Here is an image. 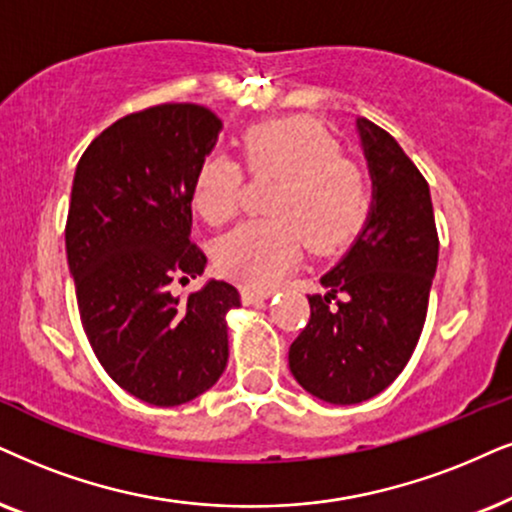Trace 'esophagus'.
<instances>
[{
    "label": "esophagus",
    "instance_id": "esophagus-1",
    "mask_svg": "<svg viewBox=\"0 0 512 512\" xmlns=\"http://www.w3.org/2000/svg\"><path fill=\"white\" fill-rule=\"evenodd\" d=\"M269 295H271V290H257V288H243V290H241V297H243L245 304L264 302Z\"/></svg>",
    "mask_w": 512,
    "mask_h": 512
}]
</instances>
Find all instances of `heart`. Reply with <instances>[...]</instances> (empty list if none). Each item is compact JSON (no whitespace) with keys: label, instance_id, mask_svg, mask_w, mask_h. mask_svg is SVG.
Here are the masks:
<instances>
[{"label":"heart","instance_id":"b5f03b06","mask_svg":"<svg viewBox=\"0 0 512 512\" xmlns=\"http://www.w3.org/2000/svg\"><path fill=\"white\" fill-rule=\"evenodd\" d=\"M252 177H274L269 217L236 226L217 245L226 276L250 288H271L300 262L304 245L316 255L335 252L364 224L371 200L368 174L342 155L335 134L312 118H283L250 127L241 139ZM243 167L210 153L193 177V208L208 224H226L241 208Z\"/></svg>","mask_w":512,"mask_h":512}]
</instances>
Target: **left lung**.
<instances>
[{"mask_svg":"<svg viewBox=\"0 0 512 512\" xmlns=\"http://www.w3.org/2000/svg\"><path fill=\"white\" fill-rule=\"evenodd\" d=\"M373 208L357 241L309 295L288 352L295 380L331 404H359L394 383L423 333L439 238L430 186L383 127L357 120Z\"/></svg>","mask_w":512,"mask_h":512,"instance_id":"left-lung-1","label":"left lung"}]
</instances>
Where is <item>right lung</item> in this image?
Returning a JSON list of instances; mask_svg holds the SVG:
<instances>
[{"label":"right lung","instance_id":"obj_1","mask_svg":"<svg viewBox=\"0 0 512 512\" xmlns=\"http://www.w3.org/2000/svg\"><path fill=\"white\" fill-rule=\"evenodd\" d=\"M222 120L198 103H158L103 129L77 163L66 222L77 309L96 359L122 390L179 406L229 359L226 281L179 297L208 257L191 241L193 177Z\"/></svg>","mask_w":512,"mask_h":512}]
</instances>
